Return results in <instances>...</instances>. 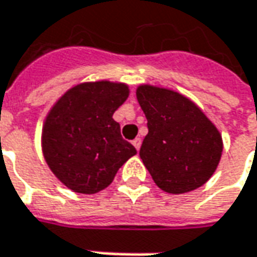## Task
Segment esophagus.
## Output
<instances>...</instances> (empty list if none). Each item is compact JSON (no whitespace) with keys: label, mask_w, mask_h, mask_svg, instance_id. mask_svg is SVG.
Here are the masks:
<instances>
[{"label":"esophagus","mask_w":257,"mask_h":257,"mask_svg":"<svg viewBox=\"0 0 257 257\" xmlns=\"http://www.w3.org/2000/svg\"><path fill=\"white\" fill-rule=\"evenodd\" d=\"M133 146H134V147H136L137 150H140L141 139H139V137H137V139H134V140H133Z\"/></svg>","instance_id":"obj_1"}]
</instances>
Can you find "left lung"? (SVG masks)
Instances as JSON below:
<instances>
[{"label":"left lung","mask_w":257,"mask_h":257,"mask_svg":"<svg viewBox=\"0 0 257 257\" xmlns=\"http://www.w3.org/2000/svg\"><path fill=\"white\" fill-rule=\"evenodd\" d=\"M137 100L147 118L140 157L168 194H185L212 177L222 156V136L194 101L180 93L143 84Z\"/></svg>","instance_id":"8db88e82"}]
</instances>
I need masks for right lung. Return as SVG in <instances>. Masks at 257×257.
Instances as JSON below:
<instances>
[{"mask_svg":"<svg viewBox=\"0 0 257 257\" xmlns=\"http://www.w3.org/2000/svg\"><path fill=\"white\" fill-rule=\"evenodd\" d=\"M127 97V84L89 82L69 89L51 108L42 128V151L51 171L69 189L99 192L137 154L113 120Z\"/></svg>","mask_w":257,"mask_h":257,"instance_id":"right-lung-1","label":"right lung"}]
</instances>
